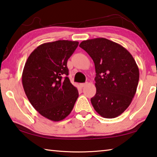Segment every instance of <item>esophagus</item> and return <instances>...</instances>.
Wrapping results in <instances>:
<instances>
[{
    "instance_id": "obj_1",
    "label": "esophagus",
    "mask_w": 157,
    "mask_h": 157,
    "mask_svg": "<svg viewBox=\"0 0 157 157\" xmlns=\"http://www.w3.org/2000/svg\"><path fill=\"white\" fill-rule=\"evenodd\" d=\"M87 84H88V83H87V82H86V83H81V84H80V86H81V87H84L85 86H86Z\"/></svg>"
}]
</instances>
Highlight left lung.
<instances>
[{
  "label": "left lung",
  "instance_id": "left-lung-1",
  "mask_svg": "<svg viewBox=\"0 0 157 157\" xmlns=\"http://www.w3.org/2000/svg\"><path fill=\"white\" fill-rule=\"evenodd\" d=\"M79 47L94 63L97 92L91 98L94 109L104 118L119 117L136 94L139 70L135 60L125 48L107 38L83 40Z\"/></svg>",
  "mask_w": 157,
  "mask_h": 157
}]
</instances>
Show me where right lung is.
<instances>
[{"instance_id": "right-lung-1", "label": "right lung", "mask_w": 157, "mask_h": 157, "mask_svg": "<svg viewBox=\"0 0 157 157\" xmlns=\"http://www.w3.org/2000/svg\"><path fill=\"white\" fill-rule=\"evenodd\" d=\"M78 41L60 40L37 47L25 64L22 83L30 103L43 117L60 121L72 110L78 90L68 78L67 62Z\"/></svg>"}]
</instances>
